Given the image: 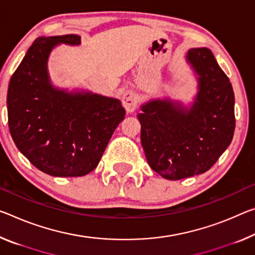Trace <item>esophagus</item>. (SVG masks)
I'll use <instances>...</instances> for the list:
<instances>
[{"label": "esophagus", "mask_w": 255, "mask_h": 255, "mask_svg": "<svg viewBox=\"0 0 255 255\" xmlns=\"http://www.w3.org/2000/svg\"><path fill=\"white\" fill-rule=\"evenodd\" d=\"M123 106L127 112H132L137 107V96L131 91H126L123 95Z\"/></svg>", "instance_id": "1"}]
</instances>
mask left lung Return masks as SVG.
I'll list each match as a JSON object with an SVG mask.
<instances>
[{"label":"left lung","instance_id":"1","mask_svg":"<svg viewBox=\"0 0 255 255\" xmlns=\"http://www.w3.org/2000/svg\"><path fill=\"white\" fill-rule=\"evenodd\" d=\"M186 60L197 75L191 107L170 99L151 100L137 115L148 165L165 179L208 171L232 143L235 96L229 78L207 47L191 48Z\"/></svg>","mask_w":255,"mask_h":255}]
</instances>
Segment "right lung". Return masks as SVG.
Returning <instances> with one entry per match:
<instances>
[{
	"mask_svg": "<svg viewBox=\"0 0 255 255\" xmlns=\"http://www.w3.org/2000/svg\"><path fill=\"white\" fill-rule=\"evenodd\" d=\"M58 44L79 45L80 36L35 39L10 79L7 124L15 146L38 170L80 177L98 167L126 111L118 99L54 87L47 60Z\"/></svg>",
	"mask_w": 255,
	"mask_h": 255,
	"instance_id": "right-lung-1",
	"label": "right lung"
}]
</instances>
